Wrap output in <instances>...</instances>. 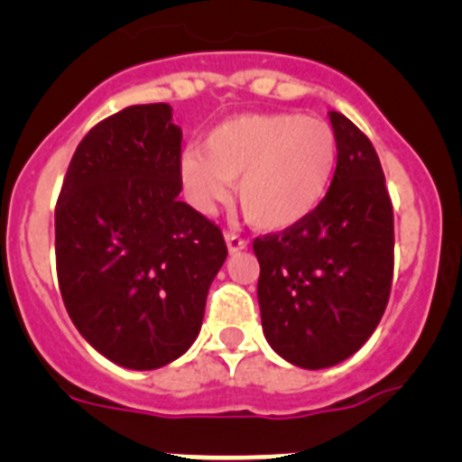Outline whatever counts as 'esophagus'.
Masks as SVG:
<instances>
[{
    "label": "esophagus",
    "instance_id": "esophagus-1",
    "mask_svg": "<svg viewBox=\"0 0 462 462\" xmlns=\"http://www.w3.org/2000/svg\"><path fill=\"white\" fill-rule=\"evenodd\" d=\"M224 240H226V247H228V252H231V254H236V252L247 250V240L240 238V236L224 234Z\"/></svg>",
    "mask_w": 462,
    "mask_h": 462
}]
</instances>
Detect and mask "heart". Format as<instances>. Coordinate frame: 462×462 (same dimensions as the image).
Instances as JSON below:
<instances>
[{"label": "heart", "mask_w": 462, "mask_h": 462, "mask_svg": "<svg viewBox=\"0 0 462 462\" xmlns=\"http://www.w3.org/2000/svg\"><path fill=\"white\" fill-rule=\"evenodd\" d=\"M337 164L330 125L300 113L238 116L215 126L206 152L180 157V182L191 206L215 212L238 182L245 219L263 231H284L308 219L326 199Z\"/></svg>", "instance_id": "1"}]
</instances>
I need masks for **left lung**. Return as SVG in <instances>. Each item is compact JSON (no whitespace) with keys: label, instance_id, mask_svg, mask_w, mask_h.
<instances>
[{"label":"left lung","instance_id":"obj_1","mask_svg":"<svg viewBox=\"0 0 462 462\" xmlns=\"http://www.w3.org/2000/svg\"><path fill=\"white\" fill-rule=\"evenodd\" d=\"M337 166L321 206L254 240L261 326L273 352L321 370L356 354L382 319L393 280V208L368 136L330 110Z\"/></svg>","mask_w":462,"mask_h":462}]
</instances>
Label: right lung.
<instances>
[{"label": "right lung", "instance_id": "add662e5", "mask_svg": "<svg viewBox=\"0 0 462 462\" xmlns=\"http://www.w3.org/2000/svg\"><path fill=\"white\" fill-rule=\"evenodd\" d=\"M182 129L169 104L129 106L89 129L55 208L60 291L89 345L154 370L194 345L222 231L180 201Z\"/></svg>", "mask_w": 462, "mask_h": 462}]
</instances>
